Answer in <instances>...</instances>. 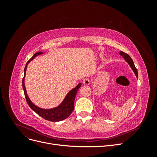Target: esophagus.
<instances>
[{"label": "esophagus", "mask_w": 157, "mask_h": 157, "mask_svg": "<svg viewBox=\"0 0 157 157\" xmlns=\"http://www.w3.org/2000/svg\"><path fill=\"white\" fill-rule=\"evenodd\" d=\"M82 83L84 84H85V85H89L90 84V80L88 79V78H84L83 80H82Z\"/></svg>", "instance_id": "1"}]
</instances>
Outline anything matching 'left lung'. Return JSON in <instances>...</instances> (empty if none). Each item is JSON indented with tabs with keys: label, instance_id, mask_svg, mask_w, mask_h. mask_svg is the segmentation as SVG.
I'll list each match as a JSON object with an SVG mask.
<instances>
[{
	"label": "left lung",
	"instance_id": "1",
	"mask_svg": "<svg viewBox=\"0 0 157 157\" xmlns=\"http://www.w3.org/2000/svg\"><path fill=\"white\" fill-rule=\"evenodd\" d=\"M119 54H120L121 56H122L123 57V58H124V59L126 61V62L130 65V67L132 68V69L133 70V71H134V73H135V75H136V77H137V78L138 77V75H137V69L136 68L135 65H134V62H133V60H132V58H130V56L129 55H128V54L124 53V52H122V51H120Z\"/></svg>",
	"mask_w": 157,
	"mask_h": 157
}]
</instances>
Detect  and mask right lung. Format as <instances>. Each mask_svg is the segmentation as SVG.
<instances>
[{
	"label": "right lung",
	"mask_w": 157,
	"mask_h": 157,
	"mask_svg": "<svg viewBox=\"0 0 157 157\" xmlns=\"http://www.w3.org/2000/svg\"><path fill=\"white\" fill-rule=\"evenodd\" d=\"M42 54H43V52H36V53L33 55L32 58L27 61L25 67L24 77H23V80H22V86H23V91H24L26 101L27 102V104L29 105V106L31 107L32 110L34 111L37 115H39L41 117L44 118V119L51 122H58V121H63L65 119V118H67L73 111L74 101L75 99V96L76 95H77L78 90L80 88V86H81V83H79L75 88L72 89L71 91H69L67 94V96H65V99H63V101L61 102V103L58 107L53 109H42L36 106L34 103H32V101L30 100V99L27 96V91L25 86L24 80H25L27 65L29 64L30 63V61L34 59L36 56Z\"/></svg>",
	"instance_id": "add662e5"
}]
</instances>
